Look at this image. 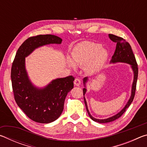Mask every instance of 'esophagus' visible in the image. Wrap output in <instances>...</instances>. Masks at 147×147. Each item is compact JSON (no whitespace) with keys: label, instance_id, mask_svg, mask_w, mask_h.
Segmentation results:
<instances>
[{"label":"esophagus","instance_id":"1","mask_svg":"<svg viewBox=\"0 0 147 147\" xmlns=\"http://www.w3.org/2000/svg\"><path fill=\"white\" fill-rule=\"evenodd\" d=\"M74 84L76 86H79L81 84V80L79 78H75L74 81Z\"/></svg>","mask_w":147,"mask_h":147}]
</instances>
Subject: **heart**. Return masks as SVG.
Returning <instances> with one entry per match:
<instances>
[{
	"label": "heart",
	"instance_id": "1",
	"mask_svg": "<svg viewBox=\"0 0 147 147\" xmlns=\"http://www.w3.org/2000/svg\"><path fill=\"white\" fill-rule=\"evenodd\" d=\"M73 61L69 60V64L74 68L76 64L79 67L86 65V70L89 73H94L102 67L108 58V54L106 49L102 48L100 44L86 41L79 44L73 52Z\"/></svg>",
	"mask_w": 147,
	"mask_h": 147
}]
</instances>
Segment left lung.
Instances as JSON below:
<instances>
[{
  "label": "left lung",
  "mask_w": 147,
  "mask_h": 147,
  "mask_svg": "<svg viewBox=\"0 0 147 147\" xmlns=\"http://www.w3.org/2000/svg\"><path fill=\"white\" fill-rule=\"evenodd\" d=\"M109 37L111 41H113V42H115V43H117L115 51V53H114V54L112 56V58H111L110 62L111 63L124 62V63H127L128 64L131 65V68H132L134 73V82L132 84V88H131V96L130 99H129L127 104H126L125 107L122 109L120 112L118 113L117 115L111 117H109L108 119H97L93 117L88 110L86 100L85 99V97L84 96V102H85L86 110L88 111L89 116L90 117V118L93 121L95 122H98V123H109V122H112L120 117L123 115L124 112H125L126 109L130 106L131 103L132 102V101L134 100V96H135V93H136L137 80H138V63H137L135 56H134L132 50H131L130 45L129 44L127 41H126L125 39H123V38H121V37L115 36V35L113 34H109ZM88 77H86V78H84V86H86L85 84L86 82L88 81ZM86 92V89L84 88L83 89L84 95L85 94Z\"/></svg>",
  "instance_id": "8db88e82"
}]
</instances>
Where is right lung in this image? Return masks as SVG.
Instances as JSON below:
<instances>
[{
  "instance_id": "1",
  "label": "right lung",
  "mask_w": 147,
  "mask_h": 147,
  "mask_svg": "<svg viewBox=\"0 0 147 147\" xmlns=\"http://www.w3.org/2000/svg\"><path fill=\"white\" fill-rule=\"evenodd\" d=\"M62 39L54 35L30 37L17 50L12 63L11 79L14 98L18 106L31 120L50 123L58 119L63 110L67 94L74 87L73 76L54 80L43 89L32 85L25 69V57L39 47L60 44Z\"/></svg>"
}]
</instances>
